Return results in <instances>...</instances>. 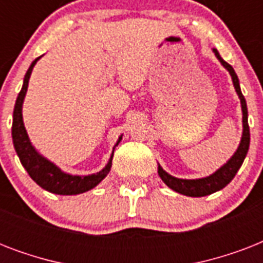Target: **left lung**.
Instances as JSON below:
<instances>
[{
	"label": "left lung",
	"instance_id": "1",
	"mask_svg": "<svg viewBox=\"0 0 263 263\" xmlns=\"http://www.w3.org/2000/svg\"><path fill=\"white\" fill-rule=\"evenodd\" d=\"M214 54L218 59L222 67L229 72V75L232 78L233 86H235V90H236L237 95H239V99H240L241 105V111H243V134H241V140L239 143V147L235 152L231 158L227 161V164H224L220 169H217L216 172L213 175L208 176V177H202V179H177V177H173V176L169 175L168 172H165L164 169L161 168V165H158V175L162 179L166 185L169 188H172L173 191L179 192V194H183V195L187 196H194V198H199V196H206L210 195L213 192L220 191L222 188L232 181V179L235 177V175L237 173V171L240 169L243 161H245L246 156H247V152H249L250 147V127H249V113H247V103H246V99L241 94L240 84H239V79H237V75L235 69H233L231 65H229L227 61L221 59L220 53L217 51V49H213Z\"/></svg>",
	"mask_w": 263,
	"mask_h": 263
}]
</instances>
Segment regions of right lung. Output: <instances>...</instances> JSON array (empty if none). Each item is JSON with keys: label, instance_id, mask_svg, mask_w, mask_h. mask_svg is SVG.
Wrapping results in <instances>:
<instances>
[{"label": "right lung", "instance_id": "1", "mask_svg": "<svg viewBox=\"0 0 263 263\" xmlns=\"http://www.w3.org/2000/svg\"><path fill=\"white\" fill-rule=\"evenodd\" d=\"M42 57V55H41ZM41 57L35 59L32 64L28 68L26 76H24V82H23V87L20 90L14 103L13 110V124H12V139H13L14 150L17 153L20 162L24 166L30 177L34 180L35 183L38 184L39 187L43 190L51 192V194H57V195H78V194H83L88 191L95 185H98L107 173L110 172L111 168V160H113V153H111L110 158L107 161L106 166L97 173L88 176H73L69 173L63 172L61 169L54 165L51 161L41 156L32 143L30 142V138L27 135L26 127L23 123V102H24V97H26L27 88H28V80H30L31 72L35 64ZM121 136L117 140L116 146L120 143ZM115 152V147H113Z\"/></svg>", "mask_w": 263, "mask_h": 263}]
</instances>
